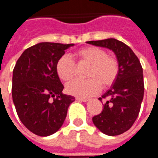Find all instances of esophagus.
I'll list each match as a JSON object with an SVG mask.
<instances>
[{"instance_id": "obj_1", "label": "esophagus", "mask_w": 158, "mask_h": 158, "mask_svg": "<svg viewBox=\"0 0 158 158\" xmlns=\"http://www.w3.org/2000/svg\"><path fill=\"white\" fill-rule=\"evenodd\" d=\"M76 101H78V102H88L89 99H87V98H80V97H77L76 98Z\"/></svg>"}]
</instances>
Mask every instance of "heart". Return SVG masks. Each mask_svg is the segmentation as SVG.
Returning <instances> with one entry per match:
<instances>
[{
  "instance_id": "obj_1",
  "label": "heart",
  "mask_w": 158,
  "mask_h": 158,
  "mask_svg": "<svg viewBox=\"0 0 158 158\" xmlns=\"http://www.w3.org/2000/svg\"><path fill=\"white\" fill-rule=\"evenodd\" d=\"M74 56L79 63L89 65L86 76L89 79H75L66 85L69 95L86 98L99 92L101 85L106 88L113 85L119 73L116 57L107 55L105 50L96 46H87L76 51ZM76 65L69 56H61L56 63V72L64 81L71 79L75 73Z\"/></svg>"
}]
</instances>
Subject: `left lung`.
<instances>
[{
	"label": "left lung",
	"instance_id": "obj_1",
	"mask_svg": "<svg viewBox=\"0 0 158 158\" xmlns=\"http://www.w3.org/2000/svg\"><path fill=\"white\" fill-rule=\"evenodd\" d=\"M86 43L112 50L119 63V73L111 88L99 100L106 99L102 112L92 118L100 131L107 135L129 130L139 115L144 96L143 69L139 60L123 42L110 39Z\"/></svg>",
	"mask_w": 158,
	"mask_h": 158
}]
</instances>
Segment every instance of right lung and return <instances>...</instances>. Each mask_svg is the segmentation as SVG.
Listing matches in <instances>:
<instances>
[{
	"instance_id": "add662e5",
	"label": "right lung",
	"mask_w": 158,
	"mask_h": 158,
	"mask_svg": "<svg viewBox=\"0 0 158 158\" xmlns=\"http://www.w3.org/2000/svg\"><path fill=\"white\" fill-rule=\"evenodd\" d=\"M73 44L41 42L26 49L16 62L12 95L19 119L39 136L56 133L64 123L69 105L75 101L64 95L56 63Z\"/></svg>"
}]
</instances>
